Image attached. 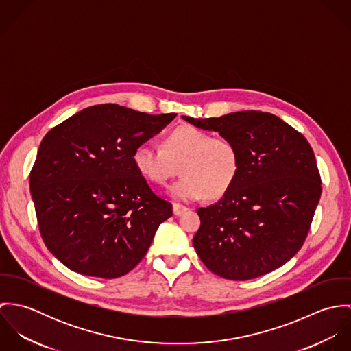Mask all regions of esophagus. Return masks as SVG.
I'll return each instance as SVG.
<instances>
[{"label":"esophagus","mask_w":351,"mask_h":351,"mask_svg":"<svg viewBox=\"0 0 351 351\" xmlns=\"http://www.w3.org/2000/svg\"><path fill=\"white\" fill-rule=\"evenodd\" d=\"M186 210H188L186 206H184V205H181V204H177V202L173 204V212H174L176 216H181V215L185 213Z\"/></svg>","instance_id":"esophagus-1"}]
</instances>
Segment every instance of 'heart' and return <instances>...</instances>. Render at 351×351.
<instances>
[{"instance_id":"obj_1","label":"heart","mask_w":351,"mask_h":351,"mask_svg":"<svg viewBox=\"0 0 351 351\" xmlns=\"http://www.w3.org/2000/svg\"><path fill=\"white\" fill-rule=\"evenodd\" d=\"M132 162L138 173L154 185H165L177 173L182 178L170 193L180 201L224 197L237 182L242 155L239 146L228 136H213L191 124L167 131L160 147L150 143L138 146Z\"/></svg>"}]
</instances>
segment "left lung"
<instances>
[{
	"label": "left lung",
	"instance_id": "8db88e82",
	"mask_svg": "<svg viewBox=\"0 0 351 351\" xmlns=\"http://www.w3.org/2000/svg\"><path fill=\"white\" fill-rule=\"evenodd\" d=\"M191 124L231 138L242 167L231 191L197 209L193 246L215 274L246 281L267 274L300 250L322 195L315 154L293 127L276 114L242 110Z\"/></svg>",
	"mask_w": 351,
	"mask_h": 351
}]
</instances>
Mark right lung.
<instances>
[{"mask_svg": "<svg viewBox=\"0 0 351 351\" xmlns=\"http://www.w3.org/2000/svg\"><path fill=\"white\" fill-rule=\"evenodd\" d=\"M174 117L101 104L43 138L31 195L42 239L66 267L117 278L143 259L173 206L152 192L132 155Z\"/></svg>", "mask_w": 351, "mask_h": 351, "instance_id": "add662e5", "label": "right lung"}]
</instances>
